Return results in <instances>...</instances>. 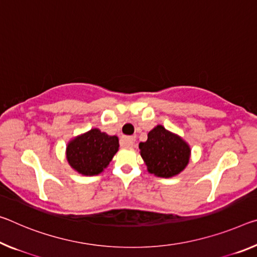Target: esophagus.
<instances>
[{"instance_id":"obj_1","label":"esophagus","mask_w":257,"mask_h":257,"mask_svg":"<svg viewBox=\"0 0 257 257\" xmlns=\"http://www.w3.org/2000/svg\"><path fill=\"white\" fill-rule=\"evenodd\" d=\"M135 137L133 136H123L121 138V144L122 146H124V148H133L134 145H135Z\"/></svg>"}]
</instances>
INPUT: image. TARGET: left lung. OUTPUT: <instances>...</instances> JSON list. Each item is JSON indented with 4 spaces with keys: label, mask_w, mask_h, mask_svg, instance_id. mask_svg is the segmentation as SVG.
Returning <instances> with one entry per match:
<instances>
[{
    "label": "left lung",
    "mask_w": 257,
    "mask_h": 257,
    "mask_svg": "<svg viewBox=\"0 0 257 257\" xmlns=\"http://www.w3.org/2000/svg\"><path fill=\"white\" fill-rule=\"evenodd\" d=\"M141 156L148 170L159 177H173L189 164L190 148L181 137L157 125L148 135V141L140 143Z\"/></svg>",
    "instance_id": "8db88e82"
}]
</instances>
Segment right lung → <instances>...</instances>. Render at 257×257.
<instances>
[{"label":"right lung","instance_id":"add662e5","mask_svg":"<svg viewBox=\"0 0 257 257\" xmlns=\"http://www.w3.org/2000/svg\"><path fill=\"white\" fill-rule=\"evenodd\" d=\"M119 149L116 136H108L98 129L74 138L67 145L68 164L77 173L93 176L103 172Z\"/></svg>","mask_w":257,"mask_h":257}]
</instances>
